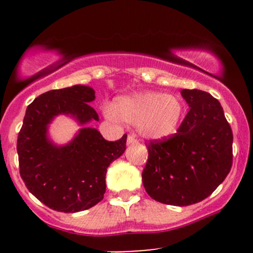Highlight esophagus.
Returning a JSON list of instances; mask_svg holds the SVG:
<instances>
[{
	"instance_id": "34e87169",
	"label": "esophagus",
	"mask_w": 253,
	"mask_h": 253,
	"mask_svg": "<svg viewBox=\"0 0 253 253\" xmlns=\"http://www.w3.org/2000/svg\"><path fill=\"white\" fill-rule=\"evenodd\" d=\"M136 143H138V141H136V139H134V136L133 135L127 136V145H134Z\"/></svg>"
}]
</instances>
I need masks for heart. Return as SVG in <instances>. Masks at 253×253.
<instances>
[{"instance_id": "heart-1", "label": "heart", "mask_w": 253, "mask_h": 253, "mask_svg": "<svg viewBox=\"0 0 253 253\" xmlns=\"http://www.w3.org/2000/svg\"><path fill=\"white\" fill-rule=\"evenodd\" d=\"M104 117L117 123L135 125L139 134L163 140L175 134L184 115L181 98L159 91H140L115 100L114 107H103Z\"/></svg>"}]
</instances>
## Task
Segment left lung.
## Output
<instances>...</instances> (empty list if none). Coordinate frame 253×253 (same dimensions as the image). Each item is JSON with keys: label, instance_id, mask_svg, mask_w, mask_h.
Segmentation results:
<instances>
[{"label": "left lung", "instance_id": "8db88e82", "mask_svg": "<svg viewBox=\"0 0 253 253\" xmlns=\"http://www.w3.org/2000/svg\"><path fill=\"white\" fill-rule=\"evenodd\" d=\"M189 112L175 135L150 141L143 171L145 190L156 201L189 206L208 197L232 168L233 134L216 98L182 89Z\"/></svg>", "mask_w": 253, "mask_h": 253}]
</instances>
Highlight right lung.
<instances>
[{"instance_id":"add662e5","label":"right lung","mask_w":253,"mask_h":253,"mask_svg":"<svg viewBox=\"0 0 253 253\" xmlns=\"http://www.w3.org/2000/svg\"><path fill=\"white\" fill-rule=\"evenodd\" d=\"M91 86L76 84L43 92L26 109L17 136L20 175L26 187L51 210L76 213L94 207L106 193V173L112 162L126 150L125 134L107 141L96 128ZM59 115L74 118L81 128L68 144L57 145L48 128Z\"/></svg>"}]
</instances>
